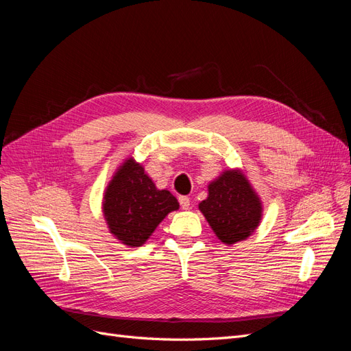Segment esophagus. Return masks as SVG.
<instances>
[{
	"mask_svg": "<svg viewBox=\"0 0 351 351\" xmlns=\"http://www.w3.org/2000/svg\"><path fill=\"white\" fill-rule=\"evenodd\" d=\"M178 200H180V205H182L183 209H189V206H190V197H187V196H180Z\"/></svg>",
	"mask_w": 351,
	"mask_h": 351,
	"instance_id": "esophagus-1",
	"label": "esophagus"
}]
</instances>
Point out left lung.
<instances>
[{
	"mask_svg": "<svg viewBox=\"0 0 351 351\" xmlns=\"http://www.w3.org/2000/svg\"><path fill=\"white\" fill-rule=\"evenodd\" d=\"M208 192L199 209L222 243L234 244L258 228L262 218L261 200L237 169L222 173L208 186Z\"/></svg>",
	"mask_w": 351,
	"mask_h": 351,
	"instance_id": "1",
	"label": "left lung"
}]
</instances>
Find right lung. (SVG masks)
Wrapping results in <instances>:
<instances>
[{"instance_id":"obj_1","label":"right lung","mask_w":351,"mask_h":351,"mask_svg":"<svg viewBox=\"0 0 351 351\" xmlns=\"http://www.w3.org/2000/svg\"><path fill=\"white\" fill-rule=\"evenodd\" d=\"M178 206L168 190H158L143 167L129 158L108 184L102 208L111 234L127 246L139 247Z\"/></svg>"}]
</instances>
